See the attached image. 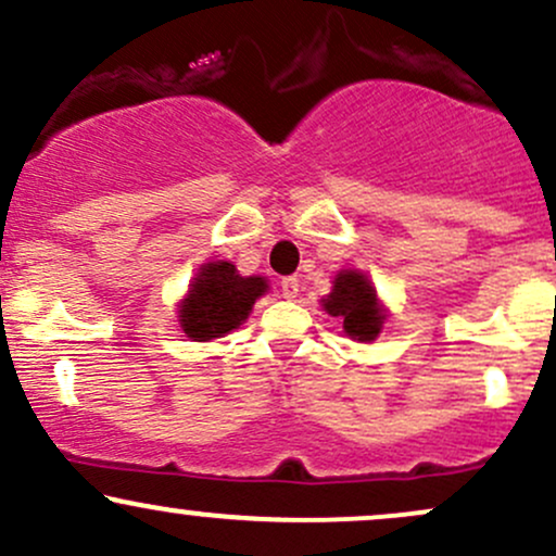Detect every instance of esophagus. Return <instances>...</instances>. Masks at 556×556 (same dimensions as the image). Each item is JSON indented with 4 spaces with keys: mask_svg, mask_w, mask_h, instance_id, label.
Segmentation results:
<instances>
[{
    "mask_svg": "<svg viewBox=\"0 0 556 556\" xmlns=\"http://www.w3.org/2000/svg\"><path fill=\"white\" fill-rule=\"evenodd\" d=\"M298 292H300L298 277H285V279H282V295H285L287 300H295Z\"/></svg>",
    "mask_w": 556,
    "mask_h": 556,
    "instance_id": "34e87169",
    "label": "esophagus"
}]
</instances>
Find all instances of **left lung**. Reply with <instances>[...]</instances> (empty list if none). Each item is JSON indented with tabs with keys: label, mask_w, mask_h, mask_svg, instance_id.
<instances>
[{
	"label": "left lung",
	"mask_w": 556,
	"mask_h": 556,
	"mask_svg": "<svg viewBox=\"0 0 556 556\" xmlns=\"http://www.w3.org/2000/svg\"><path fill=\"white\" fill-rule=\"evenodd\" d=\"M324 311L340 321L350 340L374 342L387 321V308L381 305L376 287L361 269H342L331 282V292L321 298Z\"/></svg>",
	"instance_id": "8db88e82"
}]
</instances>
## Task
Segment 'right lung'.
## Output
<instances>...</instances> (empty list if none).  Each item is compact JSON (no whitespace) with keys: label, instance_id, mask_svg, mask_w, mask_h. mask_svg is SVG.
<instances>
[{"label":"right lung","instance_id":"obj_1","mask_svg":"<svg viewBox=\"0 0 556 556\" xmlns=\"http://www.w3.org/2000/svg\"><path fill=\"white\" fill-rule=\"evenodd\" d=\"M266 292V277H242L232 261H206L198 266L188 292L177 303V321L188 340H219L251 316L256 300Z\"/></svg>","mask_w":556,"mask_h":556}]
</instances>
